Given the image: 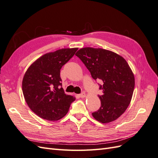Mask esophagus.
I'll list each match as a JSON object with an SVG mask.
<instances>
[{"mask_svg": "<svg viewBox=\"0 0 158 158\" xmlns=\"http://www.w3.org/2000/svg\"><path fill=\"white\" fill-rule=\"evenodd\" d=\"M79 96H80L81 98H84L85 97V94L84 92H82V94H80L79 95Z\"/></svg>", "mask_w": 158, "mask_h": 158, "instance_id": "34e87169", "label": "esophagus"}]
</instances>
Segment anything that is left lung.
<instances>
[{"mask_svg": "<svg viewBox=\"0 0 158 158\" xmlns=\"http://www.w3.org/2000/svg\"><path fill=\"white\" fill-rule=\"evenodd\" d=\"M76 55L83 62L94 80L102 81L98 97L101 107L92 113L102 123L116 120L126 111L131 103L135 88V76L123 56L101 48L84 47Z\"/></svg>", "mask_w": 158, "mask_h": 158, "instance_id": "8db88e82", "label": "left lung"}]
</instances>
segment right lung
<instances>
[{"mask_svg": "<svg viewBox=\"0 0 158 158\" xmlns=\"http://www.w3.org/2000/svg\"><path fill=\"white\" fill-rule=\"evenodd\" d=\"M78 48L61 49L46 53L32 63L22 80V92L28 107L47 121L59 120L68 113L75 98L64 94L60 71Z\"/></svg>", "mask_w": 158, "mask_h": 158, "instance_id": "1", "label": "right lung"}]
</instances>
